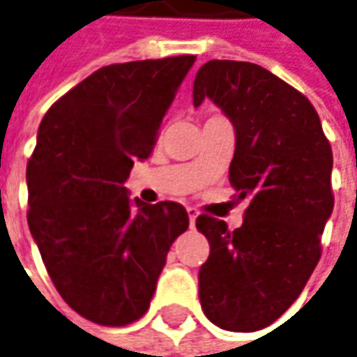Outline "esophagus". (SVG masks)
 <instances>
[{"label": "esophagus", "instance_id": "34e87169", "mask_svg": "<svg viewBox=\"0 0 357 357\" xmlns=\"http://www.w3.org/2000/svg\"><path fill=\"white\" fill-rule=\"evenodd\" d=\"M186 212H188V220H190V226H195L196 216H198V210H196V208H186Z\"/></svg>", "mask_w": 357, "mask_h": 357}]
</instances>
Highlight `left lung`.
<instances>
[{
	"instance_id": "1",
	"label": "left lung",
	"mask_w": 357,
	"mask_h": 357,
	"mask_svg": "<svg viewBox=\"0 0 357 357\" xmlns=\"http://www.w3.org/2000/svg\"><path fill=\"white\" fill-rule=\"evenodd\" d=\"M195 106L210 98L236 129L229 183L250 200L243 224L202 214L210 255L200 267V305L210 322L255 332L303 293L320 259L334 208L332 149L314 106L259 64L208 61L195 78Z\"/></svg>"
}]
</instances>
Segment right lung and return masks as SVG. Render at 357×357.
I'll use <instances>...</instances> for the list:
<instances>
[{
    "label": "right lung",
    "mask_w": 357,
    "mask_h": 357,
    "mask_svg": "<svg viewBox=\"0 0 357 357\" xmlns=\"http://www.w3.org/2000/svg\"><path fill=\"white\" fill-rule=\"evenodd\" d=\"M192 54L109 64L56 100L27 162V222L59 295L80 317L126 326L149 308L178 202H129L133 161L147 159Z\"/></svg>",
    "instance_id": "obj_1"
}]
</instances>
